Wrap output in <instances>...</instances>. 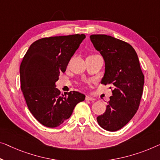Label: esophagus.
<instances>
[{
  "label": "esophagus",
  "mask_w": 160,
  "mask_h": 160,
  "mask_svg": "<svg viewBox=\"0 0 160 160\" xmlns=\"http://www.w3.org/2000/svg\"><path fill=\"white\" fill-rule=\"evenodd\" d=\"M85 99L88 100V101H95V99L94 98H92V96H90V95H86L85 96Z\"/></svg>",
  "instance_id": "34e87169"
}]
</instances>
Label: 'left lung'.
<instances>
[{
  "mask_svg": "<svg viewBox=\"0 0 160 160\" xmlns=\"http://www.w3.org/2000/svg\"><path fill=\"white\" fill-rule=\"evenodd\" d=\"M90 41L105 60L101 84L111 85L113 95L98 124L109 132L121 129L129 122L139 108L144 75L137 54L132 45L105 34L90 36Z\"/></svg>",
  "mask_w": 160,
  "mask_h": 160,
  "instance_id": "obj_1",
  "label": "left lung"
}]
</instances>
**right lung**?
<instances>
[{
  "label": "right lung",
  "mask_w": 160,
  "mask_h": 160,
  "mask_svg": "<svg viewBox=\"0 0 160 160\" xmlns=\"http://www.w3.org/2000/svg\"><path fill=\"white\" fill-rule=\"evenodd\" d=\"M85 34L45 37L32 43L20 65L21 88L28 110L40 123L54 128L72 115L85 100L77 91L61 94L55 87Z\"/></svg>",
  "instance_id": "add662e5"
}]
</instances>
